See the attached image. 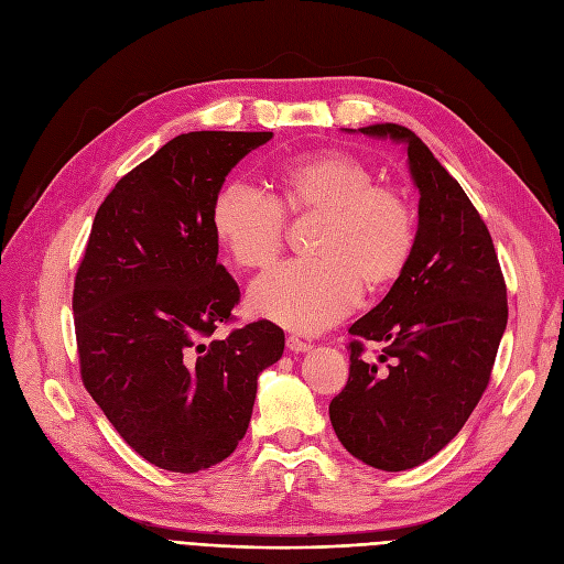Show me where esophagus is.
Returning <instances> with one entry per match:
<instances>
[{
    "label": "esophagus",
    "instance_id": "obj_1",
    "mask_svg": "<svg viewBox=\"0 0 564 564\" xmlns=\"http://www.w3.org/2000/svg\"><path fill=\"white\" fill-rule=\"evenodd\" d=\"M285 343H288V350H290V352H297V355H300V352L311 350L308 343H304V340H302V338H297V336H288V340H285Z\"/></svg>",
    "mask_w": 564,
    "mask_h": 564
}]
</instances>
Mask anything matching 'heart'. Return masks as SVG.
<instances>
[{"label":"heart","mask_w":564,"mask_h":564,"mask_svg":"<svg viewBox=\"0 0 564 564\" xmlns=\"http://www.w3.org/2000/svg\"><path fill=\"white\" fill-rule=\"evenodd\" d=\"M272 195L241 180L216 188L209 226L218 247L247 272L272 267L285 243V216H321L313 262L288 264L249 292L258 317L292 332H323L357 304L394 285L410 264L417 218L405 195L376 184L369 163L325 150L290 156L267 170Z\"/></svg>","instance_id":"heart-1"}]
</instances>
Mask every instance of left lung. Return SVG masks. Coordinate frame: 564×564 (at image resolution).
Segmentation results:
<instances>
[{
	"label": "left lung",
	"instance_id": "8db88e82",
	"mask_svg": "<svg viewBox=\"0 0 564 564\" xmlns=\"http://www.w3.org/2000/svg\"><path fill=\"white\" fill-rule=\"evenodd\" d=\"M359 133L405 144L420 224L403 276L348 329L350 378L329 420L355 458L401 473L443 449L479 403L507 327V288L479 212L429 147L399 124ZM364 339L386 346L378 362L360 357Z\"/></svg>",
	"mask_w": 564,
	"mask_h": 564
}]
</instances>
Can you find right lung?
Returning a JSON list of instances; mask_svg holds the SVG:
<instances>
[{"label": "right lung", "instance_id": "obj_1", "mask_svg": "<svg viewBox=\"0 0 564 564\" xmlns=\"http://www.w3.org/2000/svg\"><path fill=\"white\" fill-rule=\"evenodd\" d=\"M272 135L193 131L165 142L108 193L78 267L83 382L127 445L170 473H198L235 452L258 376L285 348L269 321L207 340L239 302L216 262L212 198Z\"/></svg>", "mask_w": 564, "mask_h": 564}]
</instances>
